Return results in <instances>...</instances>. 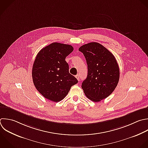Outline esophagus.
Returning a JSON list of instances; mask_svg holds the SVG:
<instances>
[{"mask_svg":"<svg viewBox=\"0 0 148 148\" xmlns=\"http://www.w3.org/2000/svg\"><path fill=\"white\" fill-rule=\"evenodd\" d=\"M75 77H76V78L78 80H79V75H76V76H75Z\"/></svg>","mask_w":148,"mask_h":148,"instance_id":"obj_1","label":"esophagus"}]
</instances>
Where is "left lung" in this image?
I'll return each mask as SVG.
<instances>
[{
    "mask_svg": "<svg viewBox=\"0 0 148 148\" xmlns=\"http://www.w3.org/2000/svg\"><path fill=\"white\" fill-rule=\"evenodd\" d=\"M79 50L86 60L88 73L82 88L90 100L99 102L114 90L120 77L119 67L114 56L97 42L82 46Z\"/></svg>",
    "mask_w": 148,
    "mask_h": 148,
    "instance_id": "1",
    "label": "left lung"
}]
</instances>
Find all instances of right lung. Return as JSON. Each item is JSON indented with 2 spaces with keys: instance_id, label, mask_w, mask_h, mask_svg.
Here are the masks:
<instances>
[{
  "instance_id": "right-lung-1",
  "label": "right lung",
  "mask_w": 148,
  "mask_h": 148,
  "mask_svg": "<svg viewBox=\"0 0 148 148\" xmlns=\"http://www.w3.org/2000/svg\"><path fill=\"white\" fill-rule=\"evenodd\" d=\"M73 50L71 45L53 43L37 54L32 67V79L38 91L54 102L62 100L71 87L78 83L69 72L66 57Z\"/></svg>"
}]
</instances>
